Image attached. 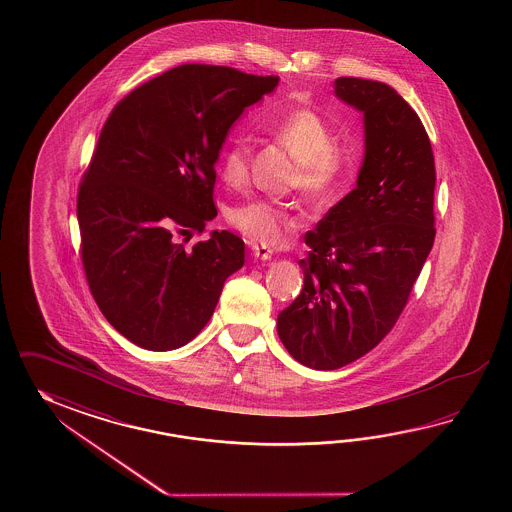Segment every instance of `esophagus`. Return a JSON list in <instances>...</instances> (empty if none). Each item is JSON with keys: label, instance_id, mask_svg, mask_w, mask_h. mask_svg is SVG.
Segmentation results:
<instances>
[{"label": "esophagus", "instance_id": "34e87169", "mask_svg": "<svg viewBox=\"0 0 512 512\" xmlns=\"http://www.w3.org/2000/svg\"><path fill=\"white\" fill-rule=\"evenodd\" d=\"M252 256L258 258L261 261L271 260L272 251L265 245H258V243H252Z\"/></svg>", "mask_w": 512, "mask_h": 512}]
</instances>
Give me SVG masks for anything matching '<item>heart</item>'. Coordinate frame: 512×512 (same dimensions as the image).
<instances>
[{"label":"heart","instance_id":"b5f03b06","mask_svg":"<svg viewBox=\"0 0 512 512\" xmlns=\"http://www.w3.org/2000/svg\"><path fill=\"white\" fill-rule=\"evenodd\" d=\"M274 137L298 159L296 183L307 194L322 196L337 185L344 172V157L335 148V135L324 120L309 109H296L271 126ZM251 170V144L234 139L221 153L219 172L230 186L247 181ZM232 227L261 243H280L291 227V214L269 199H251L229 212Z\"/></svg>","mask_w":512,"mask_h":512}]
</instances>
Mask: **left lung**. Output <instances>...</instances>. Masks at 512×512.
Listing matches in <instances>:
<instances>
[{
	"instance_id": "8db88e82",
	"label": "left lung",
	"mask_w": 512,
	"mask_h": 512,
	"mask_svg": "<svg viewBox=\"0 0 512 512\" xmlns=\"http://www.w3.org/2000/svg\"><path fill=\"white\" fill-rule=\"evenodd\" d=\"M335 95L364 115L357 186L305 234L304 287L278 315L294 360L338 370L386 337L434 245L432 144L393 87L342 77Z\"/></svg>"
}]
</instances>
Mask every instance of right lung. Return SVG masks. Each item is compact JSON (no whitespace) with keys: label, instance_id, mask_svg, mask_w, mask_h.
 I'll return each mask as SVG.
<instances>
[{"label":"right lung","instance_id":"obj_1","mask_svg":"<svg viewBox=\"0 0 512 512\" xmlns=\"http://www.w3.org/2000/svg\"><path fill=\"white\" fill-rule=\"evenodd\" d=\"M278 82L185 64L133 89L109 113L78 190L80 252L98 309L139 348L188 344L243 267L245 243L229 230L190 251L177 234L203 232L216 218L221 146Z\"/></svg>","mask_w":512,"mask_h":512}]
</instances>
